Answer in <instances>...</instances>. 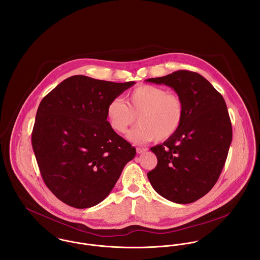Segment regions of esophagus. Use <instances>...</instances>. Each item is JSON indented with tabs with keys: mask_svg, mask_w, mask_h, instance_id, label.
I'll list each match as a JSON object with an SVG mask.
<instances>
[{
	"mask_svg": "<svg viewBox=\"0 0 260 260\" xmlns=\"http://www.w3.org/2000/svg\"><path fill=\"white\" fill-rule=\"evenodd\" d=\"M136 151H137V153H138V154H142V153L146 152V151H147V149L140 148V147H138V148H136Z\"/></svg>",
	"mask_w": 260,
	"mask_h": 260,
	"instance_id": "1",
	"label": "esophagus"
}]
</instances>
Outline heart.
Here are the masks:
<instances>
[{"label": "heart", "instance_id": "b5f03b06", "mask_svg": "<svg viewBox=\"0 0 260 260\" xmlns=\"http://www.w3.org/2000/svg\"><path fill=\"white\" fill-rule=\"evenodd\" d=\"M106 114L110 127L119 134H126L138 117L140 126L129 134L131 140L164 141L181 126L184 105L178 95L164 88L141 85L125 95V102L120 98L112 99Z\"/></svg>", "mask_w": 260, "mask_h": 260}]
</instances>
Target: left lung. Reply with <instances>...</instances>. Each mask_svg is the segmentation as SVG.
<instances>
[{
	"label": "left lung",
	"mask_w": 260,
	"mask_h": 260,
	"mask_svg": "<svg viewBox=\"0 0 260 260\" xmlns=\"http://www.w3.org/2000/svg\"><path fill=\"white\" fill-rule=\"evenodd\" d=\"M147 82L171 87L181 98L184 117L177 132L151 148L157 166L147 173L162 197L192 203L217 182L232 141V126L222 95L198 73L179 70Z\"/></svg>",
	"instance_id": "1"
}]
</instances>
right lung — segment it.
Segmentation results:
<instances>
[{
    "label": "right lung",
    "mask_w": 260,
    "mask_h": 260,
    "mask_svg": "<svg viewBox=\"0 0 260 260\" xmlns=\"http://www.w3.org/2000/svg\"><path fill=\"white\" fill-rule=\"evenodd\" d=\"M134 84L76 75L41 101L32 146L45 184L69 206L89 208L103 201L136 155L106 114L112 99Z\"/></svg>",
    "instance_id": "add662e5"
}]
</instances>
